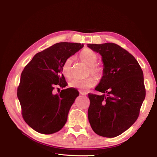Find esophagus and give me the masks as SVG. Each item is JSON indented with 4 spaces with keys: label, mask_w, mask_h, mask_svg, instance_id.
Instances as JSON below:
<instances>
[{
    "label": "esophagus",
    "mask_w": 157,
    "mask_h": 157,
    "mask_svg": "<svg viewBox=\"0 0 157 157\" xmlns=\"http://www.w3.org/2000/svg\"><path fill=\"white\" fill-rule=\"evenodd\" d=\"M79 92H80V94H81V95H83V96H86V92H82V91H80Z\"/></svg>",
    "instance_id": "obj_1"
}]
</instances>
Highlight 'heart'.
Returning a JSON list of instances; mask_svg holds the SVG:
<instances>
[{
	"label": "heart",
	"mask_w": 157,
	"mask_h": 157,
	"mask_svg": "<svg viewBox=\"0 0 157 157\" xmlns=\"http://www.w3.org/2000/svg\"><path fill=\"white\" fill-rule=\"evenodd\" d=\"M79 58L84 63L88 65V73L96 76L98 78H101L103 75V69L98 64H96L98 56L94 51L90 49H84L79 54ZM71 65L72 59L68 58L65 59L61 65V73L65 78L71 77ZM96 84V80L92 77H90L83 80L74 79L69 82V86L71 88L79 89L85 91L89 88L94 87Z\"/></svg>",
	"instance_id": "b5f03b06"
}]
</instances>
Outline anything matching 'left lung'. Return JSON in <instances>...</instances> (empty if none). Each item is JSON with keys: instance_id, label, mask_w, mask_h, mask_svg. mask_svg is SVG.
Wrapping results in <instances>:
<instances>
[{"instance_id": "obj_1", "label": "left lung", "mask_w": 157, "mask_h": 157, "mask_svg": "<svg viewBox=\"0 0 157 157\" xmlns=\"http://www.w3.org/2000/svg\"><path fill=\"white\" fill-rule=\"evenodd\" d=\"M88 46L102 56L103 75L95 88L101 96L88 94V117L94 132L115 137L136 121L145 98L144 73L127 50L112 42Z\"/></svg>"}]
</instances>
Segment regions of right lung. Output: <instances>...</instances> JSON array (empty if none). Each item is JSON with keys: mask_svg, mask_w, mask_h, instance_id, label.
<instances>
[{"mask_svg": "<svg viewBox=\"0 0 157 157\" xmlns=\"http://www.w3.org/2000/svg\"><path fill=\"white\" fill-rule=\"evenodd\" d=\"M83 46L72 42L56 43L36 54L23 70L17 98L23 119L37 132L54 134L67 122L69 109L79 93L72 88L57 94L53 91L58 86H67L61 65Z\"/></svg>", "mask_w": 157, "mask_h": 157, "instance_id": "add662e5", "label": "right lung"}]
</instances>
